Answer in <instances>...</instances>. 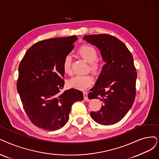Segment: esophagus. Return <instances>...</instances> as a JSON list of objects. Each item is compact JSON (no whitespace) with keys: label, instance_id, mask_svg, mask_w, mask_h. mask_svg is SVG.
<instances>
[{"label":"esophagus","instance_id":"obj_1","mask_svg":"<svg viewBox=\"0 0 159 159\" xmlns=\"http://www.w3.org/2000/svg\"><path fill=\"white\" fill-rule=\"evenodd\" d=\"M84 93V100L85 101H88L89 100V98H88V97H87V93L85 92V91H84L83 92Z\"/></svg>","mask_w":159,"mask_h":159}]
</instances>
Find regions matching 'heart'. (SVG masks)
<instances>
[{
  "mask_svg": "<svg viewBox=\"0 0 159 159\" xmlns=\"http://www.w3.org/2000/svg\"><path fill=\"white\" fill-rule=\"evenodd\" d=\"M78 53L81 58L89 63V68L91 71L97 72L99 70L100 63L96 59L97 57V52L94 47L90 45L81 46L78 50ZM62 66L65 73L68 74L71 73L70 56L67 55L65 57ZM93 78L91 75H76L68 80V84L70 87L77 89L79 90H85L93 85Z\"/></svg>",
  "mask_w": 159,
  "mask_h": 159,
  "instance_id": "1",
  "label": "heart"
}]
</instances>
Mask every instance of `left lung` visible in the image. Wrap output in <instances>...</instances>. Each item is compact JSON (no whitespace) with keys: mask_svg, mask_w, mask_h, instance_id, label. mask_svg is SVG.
Here are the masks:
<instances>
[{"mask_svg":"<svg viewBox=\"0 0 159 159\" xmlns=\"http://www.w3.org/2000/svg\"><path fill=\"white\" fill-rule=\"evenodd\" d=\"M83 39L99 49L106 62L88 94L89 99H100L102 105L90 116L98 124L113 125L125 116L134 103L137 73L133 57L125 43L111 35H87Z\"/></svg>","mask_w":159,"mask_h":159,"instance_id":"obj_1","label":"left lung"}]
</instances>
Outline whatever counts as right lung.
Wrapping results in <instances>:
<instances>
[{"mask_svg": "<svg viewBox=\"0 0 159 159\" xmlns=\"http://www.w3.org/2000/svg\"><path fill=\"white\" fill-rule=\"evenodd\" d=\"M78 40L76 36L54 38L34 43L19 66L17 92L29 118L47 130L62 128L68 120L72 104L83 100L81 91L70 89L62 93L63 61Z\"/></svg>", "mask_w": 159, "mask_h": 159, "instance_id": "right-lung-1", "label": "right lung"}]
</instances>
